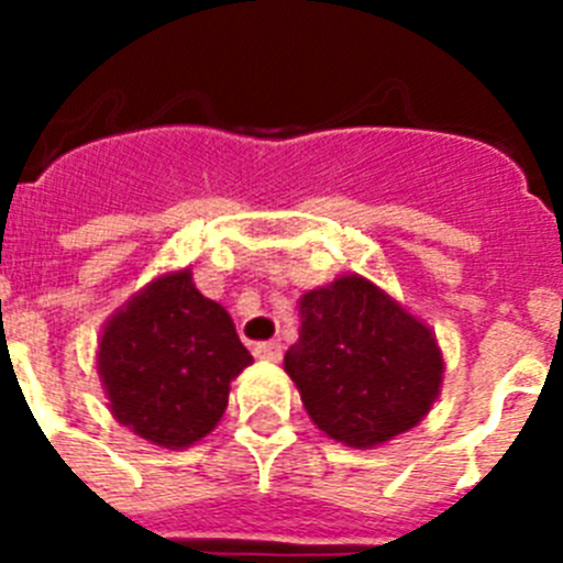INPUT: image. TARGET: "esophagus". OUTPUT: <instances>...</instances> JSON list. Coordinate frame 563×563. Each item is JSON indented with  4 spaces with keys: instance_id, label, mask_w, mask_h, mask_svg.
I'll return each instance as SVG.
<instances>
[{
    "instance_id": "obj_1",
    "label": "esophagus",
    "mask_w": 563,
    "mask_h": 563,
    "mask_svg": "<svg viewBox=\"0 0 563 563\" xmlns=\"http://www.w3.org/2000/svg\"><path fill=\"white\" fill-rule=\"evenodd\" d=\"M253 355H256L258 361H271V363L282 361V343L278 341L256 343V346H253Z\"/></svg>"
}]
</instances>
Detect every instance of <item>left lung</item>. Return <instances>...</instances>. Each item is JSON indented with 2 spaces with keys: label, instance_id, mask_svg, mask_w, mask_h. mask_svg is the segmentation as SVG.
<instances>
[{
  "label": "left lung",
  "instance_id": "8db88e82",
  "mask_svg": "<svg viewBox=\"0 0 563 563\" xmlns=\"http://www.w3.org/2000/svg\"><path fill=\"white\" fill-rule=\"evenodd\" d=\"M301 330L285 355L307 415L332 440L375 449L415 429L442 386L429 327L369 278L341 276L298 301Z\"/></svg>",
  "mask_w": 563,
  "mask_h": 563
}]
</instances>
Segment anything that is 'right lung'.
<instances>
[{"label": "right lung", "mask_w": 563, "mask_h": 563, "mask_svg": "<svg viewBox=\"0 0 563 563\" xmlns=\"http://www.w3.org/2000/svg\"><path fill=\"white\" fill-rule=\"evenodd\" d=\"M251 363L225 307L194 287L188 267L129 298L98 343L109 411L161 449H188L211 434L231 380Z\"/></svg>", "instance_id": "right-lung-1"}]
</instances>
